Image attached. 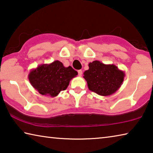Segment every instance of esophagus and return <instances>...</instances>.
<instances>
[{"label":"esophagus","instance_id":"1","mask_svg":"<svg viewBox=\"0 0 153 153\" xmlns=\"http://www.w3.org/2000/svg\"><path fill=\"white\" fill-rule=\"evenodd\" d=\"M77 72H78V76H82V71L81 70V69H79V70L77 71Z\"/></svg>","mask_w":153,"mask_h":153}]
</instances>
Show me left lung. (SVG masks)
Returning <instances> with one entry per match:
<instances>
[{
    "instance_id": "8db88e82",
    "label": "left lung",
    "mask_w": 153,
    "mask_h": 153,
    "mask_svg": "<svg viewBox=\"0 0 153 153\" xmlns=\"http://www.w3.org/2000/svg\"><path fill=\"white\" fill-rule=\"evenodd\" d=\"M84 73L88 89L97 94L107 97L117 91L123 84L125 72L113 64L106 65L99 61L88 64Z\"/></svg>"
}]
</instances>
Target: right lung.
Segmentation results:
<instances>
[{
  "label": "right lung",
  "instance_id": "right-lung-1",
  "mask_svg": "<svg viewBox=\"0 0 153 153\" xmlns=\"http://www.w3.org/2000/svg\"><path fill=\"white\" fill-rule=\"evenodd\" d=\"M77 72L71 66L65 67L59 61L49 64H41L28 74L32 86L42 95L55 97L68 87Z\"/></svg>",
  "mask_w": 153,
  "mask_h": 153
}]
</instances>
